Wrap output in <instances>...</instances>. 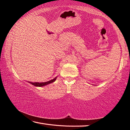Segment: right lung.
<instances>
[{"instance_id":"right-lung-1","label":"right lung","mask_w":130,"mask_h":130,"mask_svg":"<svg viewBox=\"0 0 130 130\" xmlns=\"http://www.w3.org/2000/svg\"><path fill=\"white\" fill-rule=\"evenodd\" d=\"M57 79V77H55L54 78L52 79V80H50V81H46V82H43V83H32V82H28L30 84H31L32 85H34V86L36 87H43V86H45V85H47L48 84H51L52 83L54 82Z\"/></svg>"}]
</instances>
